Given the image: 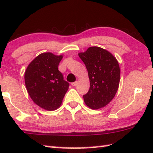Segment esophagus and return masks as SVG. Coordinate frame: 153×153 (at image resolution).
<instances>
[{
  "mask_svg": "<svg viewBox=\"0 0 153 153\" xmlns=\"http://www.w3.org/2000/svg\"><path fill=\"white\" fill-rule=\"evenodd\" d=\"M77 81H76V82H73V83H71V85L72 86H76L77 85Z\"/></svg>",
  "mask_w": 153,
  "mask_h": 153,
  "instance_id": "obj_1",
  "label": "esophagus"
}]
</instances>
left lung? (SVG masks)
<instances>
[{
	"label": "left lung",
	"instance_id": "8db88e82",
	"mask_svg": "<svg viewBox=\"0 0 153 153\" xmlns=\"http://www.w3.org/2000/svg\"><path fill=\"white\" fill-rule=\"evenodd\" d=\"M78 55L87 69L90 83L88 92L83 96L85 104L93 110L104 108L114 98L119 87L118 61L110 52L96 46Z\"/></svg>",
	"mask_w": 153,
	"mask_h": 153
}]
</instances>
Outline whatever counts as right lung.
Listing matches in <instances>:
<instances>
[{
	"mask_svg": "<svg viewBox=\"0 0 153 153\" xmlns=\"http://www.w3.org/2000/svg\"><path fill=\"white\" fill-rule=\"evenodd\" d=\"M63 55L42 53L30 62L25 72L27 90L32 100L44 110H57L69 88L58 65Z\"/></svg>",
	"mask_w": 153,
	"mask_h": 153,
	"instance_id": "add662e5",
	"label": "right lung"
}]
</instances>
